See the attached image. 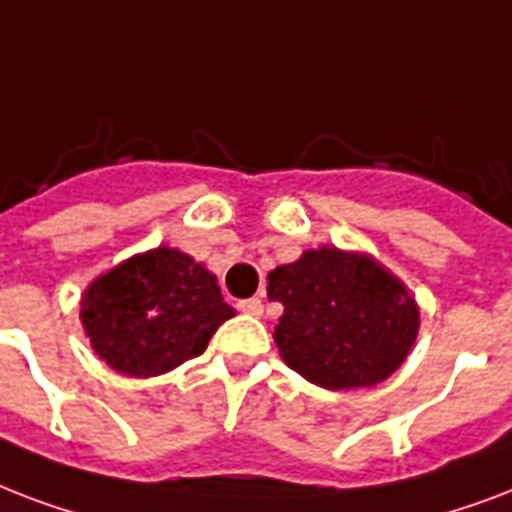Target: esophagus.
<instances>
[{
  "instance_id": "esophagus-1",
  "label": "esophagus",
  "mask_w": 512,
  "mask_h": 512,
  "mask_svg": "<svg viewBox=\"0 0 512 512\" xmlns=\"http://www.w3.org/2000/svg\"><path fill=\"white\" fill-rule=\"evenodd\" d=\"M237 307H240L243 312H248V315H261V312H264V304H261L259 296H253V299H243L240 304H237Z\"/></svg>"
}]
</instances>
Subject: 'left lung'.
<instances>
[{"label":"left lung","mask_w":512,"mask_h":512,"mask_svg":"<svg viewBox=\"0 0 512 512\" xmlns=\"http://www.w3.org/2000/svg\"><path fill=\"white\" fill-rule=\"evenodd\" d=\"M267 280L269 299L285 307L275 326L277 350L296 374L326 390L382 382L417 339L414 299L366 256L318 248Z\"/></svg>","instance_id":"left-lung-1"}]
</instances>
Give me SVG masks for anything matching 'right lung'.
<instances>
[{"mask_svg": "<svg viewBox=\"0 0 512 512\" xmlns=\"http://www.w3.org/2000/svg\"><path fill=\"white\" fill-rule=\"evenodd\" d=\"M79 315L93 350L114 371L157 376L202 355L235 310L192 256L157 248L98 277Z\"/></svg>", "mask_w": 512, "mask_h": 512, "instance_id": "1", "label": "right lung"}]
</instances>
